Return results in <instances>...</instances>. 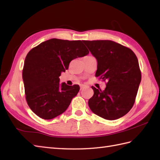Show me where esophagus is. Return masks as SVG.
I'll list each match as a JSON object with an SVG mask.
<instances>
[{"label": "esophagus", "instance_id": "obj_1", "mask_svg": "<svg viewBox=\"0 0 160 160\" xmlns=\"http://www.w3.org/2000/svg\"><path fill=\"white\" fill-rule=\"evenodd\" d=\"M86 88V85H81V86H80V89L81 90H83V88Z\"/></svg>", "mask_w": 160, "mask_h": 160}]
</instances>
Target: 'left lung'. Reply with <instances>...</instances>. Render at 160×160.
Masks as SVG:
<instances>
[{
	"label": "left lung",
	"mask_w": 160,
	"mask_h": 160,
	"mask_svg": "<svg viewBox=\"0 0 160 160\" xmlns=\"http://www.w3.org/2000/svg\"><path fill=\"white\" fill-rule=\"evenodd\" d=\"M97 60L96 77L107 81L105 90L92 86L90 110L102 118L115 120L134 105L142 74L138 59L130 48L108 40L83 41Z\"/></svg>",
	"instance_id": "8db88e82"
}]
</instances>
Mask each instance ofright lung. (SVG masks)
Masks as SVG:
<instances>
[{"label":"right lung","instance_id":"1","mask_svg":"<svg viewBox=\"0 0 160 160\" xmlns=\"http://www.w3.org/2000/svg\"><path fill=\"white\" fill-rule=\"evenodd\" d=\"M89 53L81 41L52 38L32 48L25 57L22 76L29 107L43 119L64 112L79 91V85L59 83L72 60Z\"/></svg>","mask_w":160,"mask_h":160}]
</instances>
